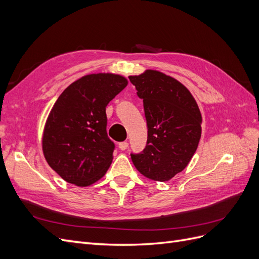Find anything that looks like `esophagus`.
Masks as SVG:
<instances>
[{
    "label": "esophagus",
    "instance_id": "34e87169",
    "mask_svg": "<svg viewBox=\"0 0 259 259\" xmlns=\"http://www.w3.org/2000/svg\"><path fill=\"white\" fill-rule=\"evenodd\" d=\"M127 147H128L127 142H122V143H119V148L121 149V150H125V149H127Z\"/></svg>",
    "mask_w": 259,
    "mask_h": 259
}]
</instances>
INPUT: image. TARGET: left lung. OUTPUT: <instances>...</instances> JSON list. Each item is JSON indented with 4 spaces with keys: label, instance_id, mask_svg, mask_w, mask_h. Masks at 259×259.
Masks as SVG:
<instances>
[{
    "label": "left lung",
    "instance_id": "left-lung-1",
    "mask_svg": "<svg viewBox=\"0 0 259 259\" xmlns=\"http://www.w3.org/2000/svg\"><path fill=\"white\" fill-rule=\"evenodd\" d=\"M144 101L148 126L143 152L131 154L140 174L167 182L189 164L201 138L202 116L186 86L156 70L128 76Z\"/></svg>",
    "mask_w": 259,
    "mask_h": 259
}]
</instances>
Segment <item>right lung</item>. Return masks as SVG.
I'll return each instance as SVG.
<instances>
[{
  "label": "right lung",
  "mask_w": 259,
  "mask_h": 259,
  "mask_svg": "<svg viewBox=\"0 0 259 259\" xmlns=\"http://www.w3.org/2000/svg\"><path fill=\"white\" fill-rule=\"evenodd\" d=\"M127 85L124 76L94 73L61 93L42 137L46 162L67 183L86 187L103 177L113 159L106 107Z\"/></svg>",
  "instance_id": "1"
}]
</instances>
